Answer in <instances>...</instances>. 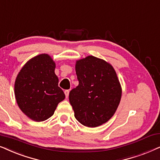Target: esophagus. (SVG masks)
Here are the masks:
<instances>
[{"label": "esophagus", "instance_id": "34e87169", "mask_svg": "<svg viewBox=\"0 0 160 160\" xmlns=\"http://www.w3.org/2000/svg\"><path fill=\"white\" fill-rule=\"evenodd\" d=\"M64 93H65V95H66V98L69 97V90H65Z\"/></svg>", "mask_w": 160, "mask_h": 160}]
</instances>
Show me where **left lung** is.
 I'll return each mask as SVG.
<instances>
[{"label": "left lung", "instance_id": "8db88e82", "mask_svg": "<svg viewBox=\"0 0 160 160\" xmlns=\"http://www.w3.org/2000/svg\"><path fill=\"white\" fill-rule=\"evenodd\" d=\"M75 71L79 85L69 95L74 117L86 127L101 126L115 114L121 99L116 72L110 63L93 55L76 61Z\"/></svg>", "mask_w": 160, "mask_h": 160}]
</instances>
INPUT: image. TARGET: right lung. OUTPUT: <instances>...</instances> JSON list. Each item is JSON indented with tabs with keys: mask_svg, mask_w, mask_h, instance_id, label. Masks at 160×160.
Segmentation results:
<instances>
[{
	"mask_svg": "<svg viewBox=\"0 0 160 160\" xmlns=\"http://www.w3.org/2000/svg\"><path fill=\"white\" fill-rule=\"evenodd\" d=\"M55 69V61L43 53L28 61L16 78L17 103L23 113L34 121L40 122L52 116L59 102L65 99Z\"/></svg>",
	"mask_w": 160,
	"mask_h": 160,
	"instance_id": "add662e5",
	"label": "right lung"
}]
</instances>
